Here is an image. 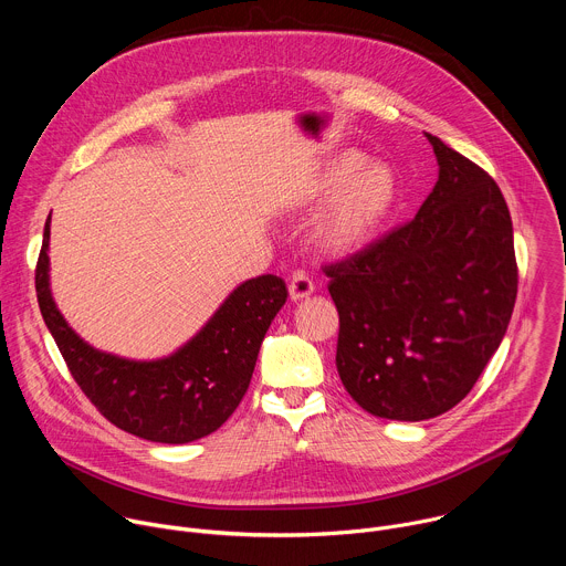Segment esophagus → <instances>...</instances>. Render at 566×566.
I'll list each match as a JSON object with an SVG mask.
<instances>
[{
	"mask_svg": "<svg viewBox=\"0 0 566 566\" xmlns=\"http://www.w3.org/2000/svg\"><path fill=\"white\" fill-rule=\"evenodd\" d=\"M313 289H315V284H313V280L306 275V273H302V271H297V273H293V277H291V282H289V295H291V300H304V297H308L311 293H313Z\"/></svg>",
	"mask_w": 566,
	"mask_h": 566,
	"instance_id": "obj_1",
	"label": "esophagus"
}]
</instances>
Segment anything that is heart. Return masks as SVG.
Returning <instances> with one entry per match:
<instances>
[{"label": "heart", "mask_w": 566, "mask_h": 566, "mask_svg": "<svg viewBox=\"0 0 566 566\" xmlns=\"http://www.w3.org/2000/svg\"><path fill=\"white\" fill-rule=\"evenodd\" d=\"M315 199H329L317 223V241L332 253H349L378 232L396 201L389 168L369 164L360 151H347L325 168L313 188Z\"/></svg>", "instance_id": "1"}]
</instances>
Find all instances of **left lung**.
I'll return each mask as SVG.
<instances>
[{
    "mask_svg": "<svg viewBox=\"0 0 566 566\" xmlns=\"http://www.w3.org/2000/svg\"><path fill=\"white\" fill-rule=\"evenodd\" d=\"M439 181L417 217L325 264L340 332L336 367L380 419L426 421L468 396L517 297L513 221L495 179L428 134Z\"/></svg>",
    "mask_w": 566,
    "mask_h": 566,
    "instance_id": "obj_1",
    "label": "left lung"
}]
</instances>
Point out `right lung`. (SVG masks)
Returning <instances> with one entry per match:
<instances>
[{"label": "right lung", "mask_w": 566, "mask_h": 566, "mask_svg": "<svg viewBox=\"0 0 566 566\" xmlns=\"http://www.w3.org/2000/svg\"><path fill=\"white\" fill-rule=\"evenodd\" d=\"M51 219V217H49ZM49 219L35 266L38 304L77 387L116 428L156 443H190L221 428L244 398L271 319L286 302L277 275L237 286L177 354L136 363L80 340L49 291Z\"/></svg>", "instance_id": "add662e5"}]
</instances>
